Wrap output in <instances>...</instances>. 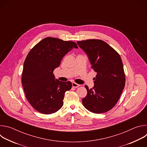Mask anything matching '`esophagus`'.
Instances as JSON below:
<instances>
[{"label": "esophagus", "mask_w": 147, "mask_h": 147, "mask_svg": "<svg viewBox=\"0 0 147 147\" xmlns=\"http://www.w3.org/2000/svg\"><path fill=\"white\" fill-rule=\"evenodd\" d=\"M72 86H73V87H74V88H77V87H78L79 86H80V85H79V84H77V83H76V82H72Z\"/></svg>", "instance_id": "1"}]
</instances>
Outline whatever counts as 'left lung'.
I'll use <instances>...</instances> for the list:
<instances>
[{
	"label": "left lung",
	"mask_w": 147,
	"mask_h": 147,
	"mask_svg": "<svg viewBox=\"0 0 147 147\" xmlns=\"http://www.w3.org/2000/svg\"><path fill=\"white\" fill-rule=\"evenodd\" d=\"M87 55L91 67L96 72L94 86L82 99L84 107L94 113L109 111L117 102L125 86V74L119 53L107 42L99 39L77 41Z\"/></svg>",
	"instance_id": "8db88e82"
}]
</instances>
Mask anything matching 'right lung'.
<instances>
[{
  "instance_id": "add662e5",
  "label": "right lung",
  "mask_w": 147,
  "mask_h": 147,
  "mask_svg": "<svg viewBox=\"0 0 147 147\" xmlns=\"http://www.w3.org/2000/svg\"><path fill=\"white\" fill-rule=\"evenodd\" d=\"M73 48H78L73 41L47 37L40 40L28 53L24 61L22 84L31 105L43 114H52L63 105L65 92L72 87L70 81L56 79L54 70L61 60Z\"/></svg>"
}]
</instances>
